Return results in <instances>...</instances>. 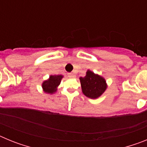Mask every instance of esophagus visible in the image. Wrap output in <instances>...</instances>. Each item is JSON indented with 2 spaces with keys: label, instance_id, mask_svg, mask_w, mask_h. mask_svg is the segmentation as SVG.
<instances>
[{
  "label": "esophagus",
  "instance_id": "1",
  "mask_svg": "<svg viewBox=\"0 0 147 147\" xmlns=\"http://www.w3.org/2000/svg\"><path fill=\"white\" fill-rule=\"evenodd\" d=\"M67 76L69 78H74L75 75L73 73H68V74H67Z\"/></svg>",
  "mask_w": 147,
  "mask_h": 147
}]
</instances>
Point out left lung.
<instances>
[{"label":"left lung","instance_id":"1","mask_svg":"<svg viewBox=\"0 0 147 147\" xmlns=\"http://www.w3.org/2000/svg\"><path fill=\"white\" fill-rule=\"evenodd\" d=\"M80 80L83 94L93 99L101 96L107 88L105 78L90 70L87 71L85 76L80 78Z\"/></svg>","mask_w":147,"mask_h":147}]
</instances>
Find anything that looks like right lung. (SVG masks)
<instances>
[{"mask_svg": "<svg viewBox=\"0 0 147 147\" xmlns=\"http://www.w3.org/2000/svg\"><path fill=\"white\" fill-rule=\"evenodd\" d=\"M62 78V75H51L47 80H45L42 82V90L49 94L55 93L57 90V88L60 84Z\"/></svg>", "mask_w": 147, "mask_h": 147, "instance_id": "right-lung-1", "label": "right lung"}]
</instances>
